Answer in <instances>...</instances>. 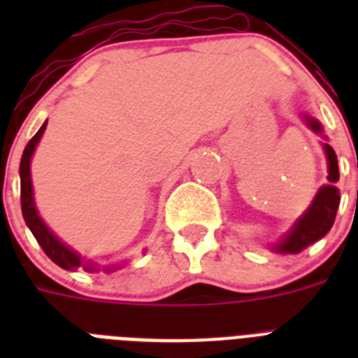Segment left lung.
I'll list each match as a JSON object with an SVG mask.
<instances>
[{
    "label": "left lung",
    "mask_w": 358,
    "mask_h": 358,
    "mask_svg": "<svg viewBox=\"0 0 358 358\" xmlns=\"http://www.w3.org/2000/svg\"><path fill=\"white\" fill-rule=\"evenodd\" d=\"M303 119H305V122L308 124V128L312 131L323 135L322 124L317 122L316 119L306 117V115ZM323 139H325V135H323ZM323 150H325V156H327L329 184L320 187V191L314 196V201L308 206V210L295 221L292 230L280 239V243L273 245V250H277V252H284V255L301 252L308 245L316 243L317 239H322L331 230V227H333L334 217H336V210L340 206V191L336 187V182L340 178L338 159H336L333 146H329L327 143H323Z\"/></svg>",
    "instance_id": "1"
}]
</instances>
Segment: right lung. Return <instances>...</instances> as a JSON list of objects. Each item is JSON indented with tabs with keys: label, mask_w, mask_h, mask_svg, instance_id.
Instances as JSON below:
<instances>
[{
	"label": "right lung",
	"mask_w": 358,
	"mask_h": 358,
	"mask_svg": "<svg viewBox=\"0 0 358 358\" xmlns=\"http://www.w3.org/2000/svg\"><path fill=\"white\" fill-rule=\"evenodd\" d=\"M48 120L41 126V129L33 135V139L27 143V146L24 148V154H22V162H20V199H22V213H24L25 224L29 227V230L33 232V236L36 238L38 245L42 247V250L46 252L48 258L52 262H55L59 267L63 269H69V271H76V269H87V271H96L98 267H94L89 262H83L76 250H72L69 245H64L57 236L53 234L52 230L48 229L44 221L41 219L38 212H36L35 199H33V184H31V156L35 152L38 141H41L44 129H46ZM113 267H106V271H113Z\"/></svg>",
	"instance_id": "1"
}]
</instances>
